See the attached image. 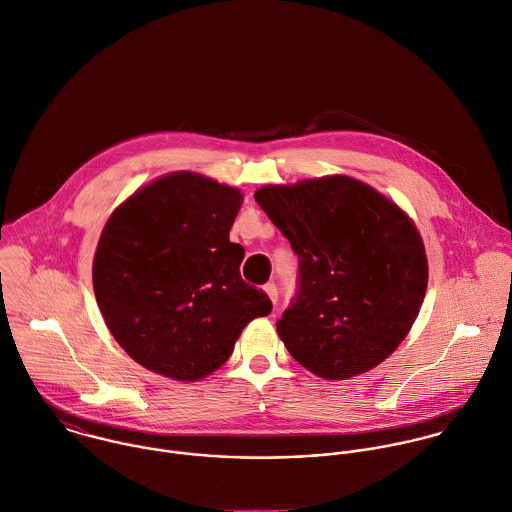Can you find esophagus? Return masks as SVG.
Wrapping results in <instances>:
<instances>
[{
	"label": "esophagus",
	"mask_w": 512,
	"mask_h": 512,
	"mask_svg": "<svg viewBox=\"0 0 512 512\" xmlns=\"http://www.w3.org/2000/svg\"><path fill=\"white\" fill-rule=\"evenodd\" d=\"M263 289H265L267 297L271 299V303H273V305H277V299H279V291H277V285H275V283H267Z\"/></svg>",
	"instance_id": "1"
}]
</instances>
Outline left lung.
Instances as JSON below:
<instances>
[{"label": "left lung", "instance_id": "obj_1", "mask_svg": "<svg viewBox=\"0 0 512 512\" xmlns=\"http://www.w3.org/2000/svg\"><path fill=\"white\" fill-rule=\"evenodd\" d=\"M255 200L299 255V291L277 322L291 356L324 380L384 362L427 289L425 247L406 211L348 176L265 186Z\"/></svg>", "mask_w": 512, "mask_h": 512}]
</instances>
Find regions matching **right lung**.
<instances>
[{
	"label": "right lung",
	"mask_w": 512,
	"mask_h": 512,
	"mask_svg": "<svg viewBox=\"0 0 512 512\" xmlns=\"http://www.w3.org/2000/svg\"><path fill=\"white\" fill-rule=\"evenodd\" d=\"M243 196L192 172L154 180L104 225L93 287L114 340L140 366L202 380L233 352L271 301L241 279L245 249L229 241Z\"/></svg>",
	"instance_id": "obj_1"
}]
</instances>
